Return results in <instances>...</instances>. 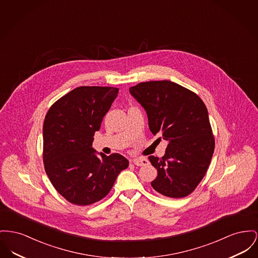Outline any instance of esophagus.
I'll use <instances>...</instances> for the list:
<instances>
[{
  "instance_id": "1",
  "label": "esophagus",
  "mask_w": 258,
  "mask_h": 258,
  "mask_svg": "<svg viewBox=\"0 0 258 258\" xmlns=\"http://www.w3.org/2000/svg\"><path fill=\"white\" fill-rule=\"evenodd\" d=\"M133 163L137 167H144V166L148 165L149 162H148V160L142 158V159H135V160H133Z\"/></svg>"
}]
</instances>
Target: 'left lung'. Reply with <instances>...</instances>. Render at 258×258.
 Instances as JSON below:
<instances>
[{
    "label": "left lung",
    "instance_id": "1",
    "mask_svg": "<svg viewBox=\"0 0 258 258\" xmlns=\"http://www.w3.org/2000/svg\"><path fill=\"white\" fill-rule=\"evenodd\" d=\"M130 92L145 109L157 140L167 141L162 159L149 156L158 170L152 187L166 197L188 196L204 178L214 151L207 107L195 92L170 81L139 83Z\"/></svg>",
    "mask_w": 258,
    "mask_h": 258
}]
</instances>
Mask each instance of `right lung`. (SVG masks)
<instances>
[{"mask_svg":"<svg viewBox=\"0 0 258 258\" xmlns=\"http://www.w3.org/2000/svg\"><path fill=\"white\" fill-rule=\"evenodd\" d=\"M119 89L79 87L54 102L43 125L46 174L61 196L77 206L106 197L118 174L128 167L120 154L106 156L91 147Z\"/></svg>","mask_w":258,"mask_h":258,"instance_id":"right-lung-1","label":"right lung"}]
</instances>
